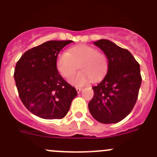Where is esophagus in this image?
Wrapping results in <instances>:
<instances>
[{
	"instance_id": "esophagus-1",
	"label": "esophagus",
	"mask_w": 157,
	"mask_h": 157,
	"mask_svg": "<svg viewBox=\"0 0 157 157\" xmlns=\"http://www.w3.org/2000/svg\"><path fill=\"white\" fill-rule=\"evenodd\" d=\"M76 90H77V93H80L82 90V88H80V87H76Z\"/></svg>"
}]
</instances>
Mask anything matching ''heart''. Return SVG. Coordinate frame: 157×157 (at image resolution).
<instances>
[{
	"instance_id": "b5f03b06",
	"label": "heart",
	"mask_w": 157,
	"mask_h": 157,
	"mask_svg": "<svg viewBox=\"0 0 157 157\" xmlns=\"http://www.w3.org/2000/svg\"><path fill=\"white\" fill-rule=\"evenodd\" d=\"M81 70L73 74L69 82L73 85L83 86L93 79L99 80L108 70V59L105 53L87 45H76L69 52H62L56 59V67L62 76L68 77L78 67Z\"/></svg>"
}]
</instances>
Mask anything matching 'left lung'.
<instances>
[{
  "mask_svg": "<svg viewBox=\"0 0 157 157\" xmlns=\"http://www.w3.org/2000/svg\"><path fill=\"white\" fill-rule=\"evenodd\" d=\"M108 58V72L101 83L93 87L94 97L88 104L92 116L104 124L125 118L138 98L142 77L140 64L128 50L107 39L94 42Z\"/></svg>",
  "mask_w": 157,
  "mask_h": 157,
  "instance_id": "obj_1",
  "label": "left lung"
}]
</instances>
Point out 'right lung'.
Masks as SVG:
<instances>
[{
  "mask_svg": "<svg viewBox=\"0 0 157 157\" xmlns=\"http://www.w3.org/2000/svg\"><path fill=\"white\" fill-rule=\"evenodd\" d=\"M73 41H48L26 51L16 63L14 77L19 98L32 114L60 119L69 112L77 92L59 74L56 59Z\"/></svg>",
  "mask_w": 157,
  "mask_h": 157,
  "instance_id": "obj_1",
  "label": "right lung"
}]
</instances>
